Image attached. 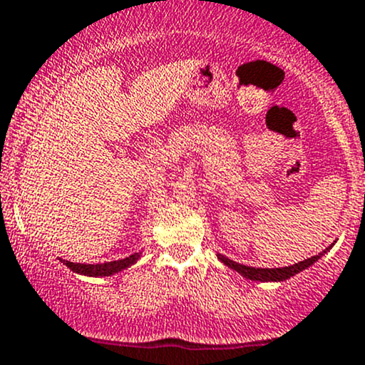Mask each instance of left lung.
Listing matches in <instances>:
<instances>
[{
  "label": "left lung",
  "instance_id": "obj_1",
  "mask_svg": "<svg viewBox=\"0 0 365 365\" xmlns=\"http://www.w3.org/2000/svg\"><path fill=\"white\" fill-rule=\"evenodd\" d=\"M332 246H334V244H330V246L327 247L325 251H322V253H318V255H314V257L307 258V260H302V262H299V264L290 265V267H279V269H257V267H247V265L237 264V262L230 260V258L223 257V255H217V258L221 260V264H225L227 267H230V269L237 270L240 276L246 277V279L262 281V283H269V281H274V283H281V281L290 279L292 276L302 272L304 269H307V267L313 265L314 262L320 260L323 255H325L327 251H329Z\"/></svg>",
  "mask_w": 365,
  "mask_h": 365
}]
</instances>
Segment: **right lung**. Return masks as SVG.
I'll use <instances>...</instances> for the list:
<instances>
[{
	"label": "right lung",
	"instance_id": "right-lung-1",
	"mask_svg": "<svg viewBox=\"0 0 365 365\" xmlns=\"http://www.w3.org/2000/svg\"><path fill=\"white\" fill-rule=\"evenodd\" d=\"M142 253H133L130 257L123 258V260H114V262H105V264H73L68 260H59L63 262V265H66L73 272L82 274V276H91V277H103V276H114V274L121 272V270L128 269L133 264H137V260L140 258Z\"/></svg>",
	"mask_w": 365,
	"mask_h": 365
}]
</instances>
